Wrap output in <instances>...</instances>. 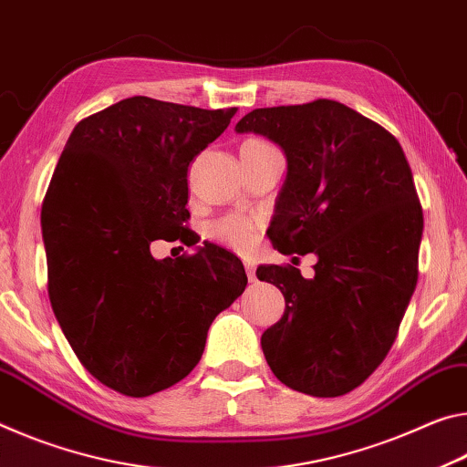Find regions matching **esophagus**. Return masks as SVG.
Instances as JSON below:
<instances>
[{
    "label": "esophagus",
    "instance_id": "1",
    "mask_svg": "<svg viewBox=\"0 0 467 467\" xmlns=\"http://www.w3.org/2000/svg\"><path fill=\"white\" fill-rule=\"evenodd\" d=\"M244 266H246V273H248V279L254 281L256 279V265L252 261H246L244 263Z\"/></svg>",
    "mask_w": 467,
    "mask_h": 467
}]
</instances>
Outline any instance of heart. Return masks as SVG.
Here are the masks:
<instances>
[{
  "mask_svg": "<svg viewBox=\"0 0 467 467\" xmlns=\"http://www.w3.org/2000/svg\"><path fill=\"white\" fill-rule=\"evenodd\" d=\"M248 142H261V140H248ZM256 232H258L256 219L238 217V215L219 219L217 223H213L209 229V234L217 242H223L227 246H232L234 250H240V252H246L252 244H254Z\"/></svg>",
  "mask_w": 467,
  "mask_h": 467,
  "instance_id": "obj_1",
  "label": "heart"
}]
</instances>
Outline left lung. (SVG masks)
Instances as JSON below:
<instances>
[{"mask_svg": "<svg viewBox=\"0 0 467 467\" xmlns=\"http://www.w3.org/2000/svg\"><path fill=\"white\" fill-rule=\"evenodd\" d=\"M235 130L287 157L273 246L318 256L312 279L292 265L256 269L285 297L261 337L266 362L296 391L346 395L385 360L416 289L424 217L408 159L389 130L331 99L254 109Z\"/></svg>", "mask_w": 467, "mask_h": 467, "instance_id": "left-lung-1", "label": "left lung"}]
</instances>
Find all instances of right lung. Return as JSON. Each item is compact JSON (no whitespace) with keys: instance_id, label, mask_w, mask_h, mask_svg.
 <instances>
[{"instance_id":"right-lung-1","label":"right lung","mask_w":467,"mask_h":467,"mask_svg":"<svg viewBox=\"0 0 467 467\" xmlns=\"http://www.w3.org/2000/svg\"><path fill=\"white\" fill-rule=\"evenodd\" d=\"M235 111L130 97L78 121L61 152L41 213L49 300L84 368L113 391L180 383L246 289L240 258L215 244L150 254L155 240L198 244L188 167Z\"/></svg>"}]
</instances>
